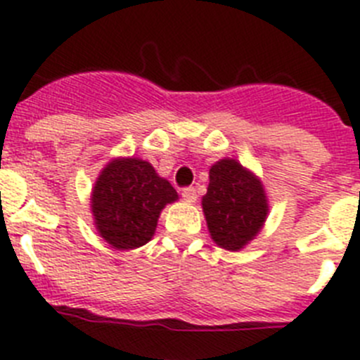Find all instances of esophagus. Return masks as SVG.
<instances>
[{
    "label": "esophagus",
    "mask_w": 360,
    "mask_h": 360,
    "mask_svg": "<svg viewBox=\"0 0 360 360\" xmlns=\"http://www.w3.org/2000/svg\"><path fill=\"white\" fill-rule=\"evenodd\" d=\"M181 195H183V199L186 200V202H195L197 200V192L195 188H184V190H181Z\"/></svg>",
    "instance_id": "obj_1"
}]
</instances>
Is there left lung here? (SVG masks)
I'll use <instances>...</instances> for the list:
<instances>
[{"instance_id": "1", "label": "left lung", "mask_w": 360, "mask_h": 360, "mask_svg": "<svg viewBox=\"0 0 360 360\" xmlns=\"http://www.w3.org/2000/svg\"><path fill=\"white\" fill-rule=\"evenodd\" d=\"M202 212L213 242L226 251H240L257 238L269 215V199L257 174L224 158L210 168Z\"/></svg>"}]
</instances>
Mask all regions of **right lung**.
I'll use <instances>...</instances> for the list:
<instances>
[{
    "label": "right lung",
    "instance_id": "right-lung-1",
    "mask_svg": "<svg viewBox=\"0 0 360 360\" xmlns=\"http://www.w3.org/2000/svg\"><path fill=\"white\" fill-rule=\"evenodd\" d=\"M179 199L174 186L140 158H115L91 190L93 222L111 248L138 249L152 240L167 204Z\"/></svg>",
    "mask_w": 360,
    "mask_h": 360
}]
</instances>
